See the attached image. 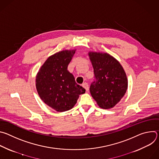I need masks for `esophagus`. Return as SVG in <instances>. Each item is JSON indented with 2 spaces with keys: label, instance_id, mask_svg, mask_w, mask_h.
<instances>
[{
  "label": "esophagus",
  "instance_id": "34e87169",
  "mask_svg": "<svg viewBox=\"0 0 159 159\" xmlns=\"http://www.w3.org/2000/svg\"><path fill=\"white\" fill-rule=\"evenodd\" d=\"M82 86L85 89L86 91H88V90H89V85H88V84H87V82H84V83H83Z\"/></svg>",
  "mask_w": 159,
  "mask_h": 159
}]
</instances>
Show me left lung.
<instances>
[{
	"label": "left lung",
	"instance_id": "obj_1",
	"mask_svg": "<svg viewBox=\"0 0 159 159\" xmlns=\"http://www.w3.org/2000/svg\"><path fill=\"white\" fill-rule=\"evenodd\" d=\"M89 55L94 74V79L90 86V94L100 107H113L127 90L125 70L121 64L107 53L91 52Z\"/></svg>",
	"mask_w": 159,
	"mask_h": 159
}]
</instances>
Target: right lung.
I'll use <instances>...</instances> for the list:
<instances>
[{
	"label": "right lung",
	"mask_w": 159,
	"mask_h": 159,
	"mask_svg": "<svg viewBox=\"0 0 159 159\" xmlns=\"http://www.w3.org/2000/svg\"><path fill=\"white\" fill-rule=\"evenodd\" d=\"M75 50H65L50 57L36 78V86L41 99L55 110L63 112L72 109L79 95L85 89L78 85L67 70Z\"/></svg>",
	"instance_id": "add662e5"
}]
</instances>
